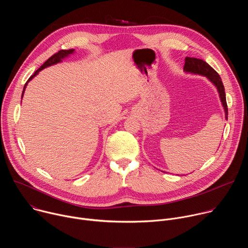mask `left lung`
<instances>
[{
	"instance_id": "left-lung-1",
	"label": "left lung",
	"mask_w": 248,
	"mask_h": 248,
	"mask_svg": "<svg viewBox=\"0 0 248 248\" xmlns=\"http://www.w3.org/2000/svg\"><path fill=\"white\" fill-rule=\"evenodd\" d=\"M184 69L186 73H190V74L206 77L212 83L216 86V88L219 92V96H220V99H221V102L223 105L224 111H225V118H226V120H228V106H227V101H226L225 87H224V84L222 82L220 76L218 75L216 70L213 67H211L203 60L196 59V58H189V57L186 58V63H185Z\"/></svg>"
}]
</instances>
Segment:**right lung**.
<instances>
[{
	"label": "right lung",
	"mask_w": 248,
	"mask_h": 248,
	"mask_svg": "<svg viewBox=\"0 0 248 248\" xmlns=\"http://www.w3.org/2000/svg\"><path fill=\"white\" fill-rule=\"evenodd\" d=\"M75 52V50L74 49H69V50H61V51H59L58 53H56L55 55H53L52 57H50L37 70L36 72L34 73V75H32L29 78H28V80H27V82L25 83V85H24V87H23V91H22V95H21V99H22V97H23V93H24V91H25V88H26V86H27V83L34 78V77H36L38 74H39V72H41V70L43 69V68H45V67H48V66H50V65H53V64H56V63H58V62H61L64 58H66L67 56H69V55H72L73 53Z\"/></svg>",
	"instance_id": "obj_1"
}]
</instances>
